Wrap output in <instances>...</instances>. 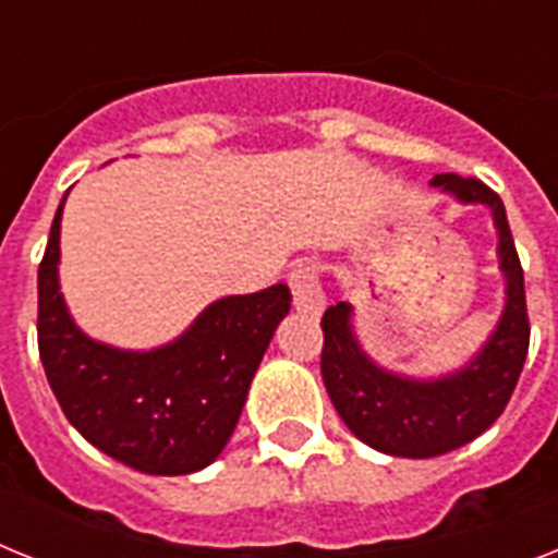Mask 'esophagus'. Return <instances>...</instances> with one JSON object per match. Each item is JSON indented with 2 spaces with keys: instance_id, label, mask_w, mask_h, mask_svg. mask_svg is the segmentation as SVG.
<instances>
[{
  "instance_id": "obj_1",
  "label": "esophagus",
  "mask_w": 558,
  "mask_h": 558,
  "mask_svg": "<svg viewBox=\"0 0 558 558\" xmlns=\"http://www.w3.org/2000/svg\"><path fill=\"white\" fill-rule=\"evenodd\" d=\"M290 296H293V307L307 316H319L325 311V293L319 284V268L311 262H302L290 270L288 276Z\"/></svg>"
}]
</instances>
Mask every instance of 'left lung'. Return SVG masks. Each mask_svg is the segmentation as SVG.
<instances>
[{
  "mask_svg": "<svg viewBox=\"0 0 558 558\" xmlns=\"http://www.w3.org/2000/svg\"><path fill=\"white\" fill-rule=\"evenodd\" d=\"M434 185L456 199L490 207L499 230V268L508 279V302L499 328L478 356L445 379H404L376 367L359 351L348 302H336L322 316V379L336 413L365 445L408 459L441 456L485 434L508 408L531 344L522 262L499 193L456 173H439Z\"/></svg>",
  "mask_w": 558,
  "mask_h": 558,
  "instance_id": "8db88e82",
  "label": "left lung"
}]
</instances>
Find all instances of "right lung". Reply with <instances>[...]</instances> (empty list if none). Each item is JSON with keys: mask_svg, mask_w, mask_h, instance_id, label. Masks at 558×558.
<instances>
[{"mask_svg": "<svg viewBox=\"0 0 558 558\" xmlns=\"http://www.w3.org/2000/svg\"><path fill=\"white\" fill-rule=\"evenodd\" d=\"M64 205V199H62ZM59 205L39 262V359L59 408L94 448L150 476H185L222 453L247 388L290 311L274 284L219 299L185 336L131 353L87 339L59 293Z\"/></svg>", "mask_w": 558, "mask_h": 558, "instance_id": "obj_1", "label": "right lung"}]
</instances>
